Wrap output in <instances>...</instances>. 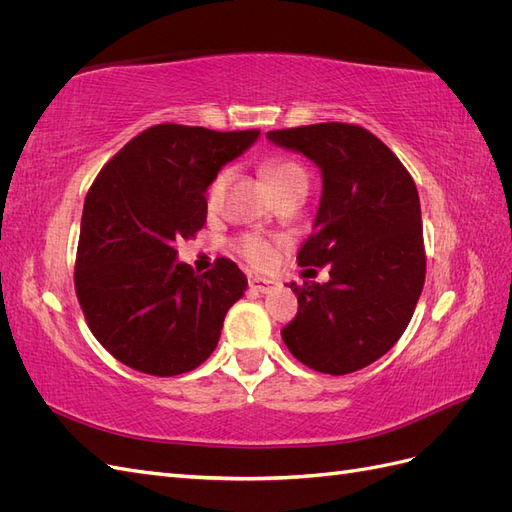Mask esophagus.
<instances>
[{
    "mask_svg": "<svg viewBox=\"0 0 512 512\" xmlns=\"http://www.w3.org/2000/svg\"><path fill=\"white\" fill-rule=\"evenodd\" d=\"M247 286H250V290H254V292L269 294L277 288V282L265 280V277H250V280H247Z\"/></svg>",
    "mask_w": 512,
    "mask_h": 512,
    "instance_id": "34e87169",
    "label": "esophagus"
}]
</instances>
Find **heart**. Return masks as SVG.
<instances>
[{"label": "heart", "instance_id": "heart-1", "mask_svg": "<svg viewBox=\"0 0 512 512\" xmlns=\"http://www.w3.org/2000/svg\"><path fill=\"white\" fill-rule=\"evenodd\" d=\"M260 173H262V177H265V181L269 183V188H271L273 194L290 188V185H307L305 168L297 160H290V158H284V156L267 158L265 162L260 164ZM228 177H230V170L224 168L209 183L207 205L211 209L220 205V200H222L224 190L228 185ZM235 250L245 262H250L252 267L267 269L275 262L277 243L267 239V237H262V235H243L235 241Z\"/></svg>", "mask_w": 512, "mask_h": 512}]
</instances>
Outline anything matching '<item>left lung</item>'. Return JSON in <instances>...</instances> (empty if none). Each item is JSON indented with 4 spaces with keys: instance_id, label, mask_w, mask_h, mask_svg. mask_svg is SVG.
I'll return each mask as SVG.
<instances>
[{
    "instance_id": "1",
    "label": "left lung",
    "mask_w": 512,
    "mask_h": 512,
    "mask_svg": "<svg viewBox=\"0 0 512 512\" xmlns=\"http://www.w3.org/2000/svg\"><path fill=\"white\" fill-rule=\"evenodd\" d=\"M267 138L322 170L314 232L297 260L331 269L327 284H290L299 312L282 339L309 369L352 374L395 346L421 297L425 243L414 179L378 136L354 123L271 130Z\"/></svg>"
}]
</instances>
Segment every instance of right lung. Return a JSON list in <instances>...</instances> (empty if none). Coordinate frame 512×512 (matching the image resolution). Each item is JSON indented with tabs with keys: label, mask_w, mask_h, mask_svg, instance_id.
I'll return each mask as SVG.
<instances>
[{
	"label": "right lung",
	"mask_w": 512,
	"mask_h": 512,
	"mask_svg": "<svg viewBox=\"0 0 512 512\" xmlns=\"http://www.w3.org/2000/svg\"><path fill=\"white\" fill-rule=\"evenodd\" d=\"M258 134L158 123L123 145L91 183L74 290L87 327L123 365L170 378L196 369L218 346L245 275L228 258L198 275L177 262L175 241L205 226L209 183Z\"/></svg>",
	"instance_id": "add662e5"
}]
</instances>
